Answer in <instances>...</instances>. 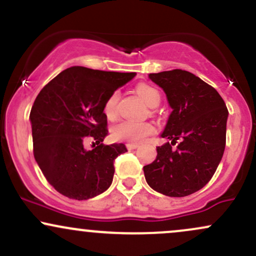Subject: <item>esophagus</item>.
Masks as SVG:
<instances>
[{
    "instance_id": "esophagus-1",
    "label": "esophagus",
    "mask_w": 256,
    "mask_h": 256,
    "mask_svg": "<svg viewBox=\"0 0 256 256\" xmlns=\"http://www.w3.org/2000/svg\"><path fill=\"white\" fill-rule=\"evenodd\" d=\"M126 148H128V150H134V149L138 148V144H136V143H128V144H126Z\"/></svg>"
}]
</instances>
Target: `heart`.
Instances as JSON below:
<instances>
[{"label":"heart","mask_w":256,"mask_h":256,"mask_svg":"<svg viewBox=\"0 0 256 256\" xmlns=\"http://www.w3.org/2000/svg\"><path fill=\"white\" fill-rule=\"evenodd\" d=\"M136 92L149 107L158 104L160 102V92L154 86L148 84H140L136 88ZM119 101V92L116 91L106 101L104 112L108 119H114L116 116V106ZM154 132V128L148 122H120L112 128V136L114 140L122 142L140 143L144 140Z\"/></svg>","instance_id":"b5f03b06"}]
</instances>
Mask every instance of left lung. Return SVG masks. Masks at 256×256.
<instances>
[{
	"mask_svg": "<svg viewBox=\"0 0 256 256\" xmlns=\"http://www.w3.org/2000/svg\"><path fill=\"white\" fill-rule=\"evenodd\" d=\"M149 79L166 94L172 108L156 146V158L143 167L146 183L155 192L183 198L198 192L213 177L226 143L228 112L218 91L183 70L150 73ZM180 139L176 151L172 146Z\"/></svg>",
	"mask_w": 256,
	"mask_h": 256,
	"instance_id": "1",
	"label": "left lung"
}]
</instances>
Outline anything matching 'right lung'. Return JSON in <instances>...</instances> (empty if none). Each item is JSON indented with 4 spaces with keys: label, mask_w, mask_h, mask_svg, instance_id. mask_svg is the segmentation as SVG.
I'll return each instance as SVG.
<instances>
[{
    "label": "right lung",
    "mask_w": 256,
    "mask_h": 256,
    "mask_svg": "<svg viewBox=\"0 0 256 256\" xmlns=\"http://www.w3.org/2000/svg\"><path fill=\"white\" fill-rule=\"evenodd\" d=\"M136 73L73 66L40 90L30 113L34 160L54 189L66 198L89 200L104 192L114 176V160L128 152L122 143L104 146L107 98ZM89 136L98 146L84 148Z\"/></svg>",
    "instance_id": "right-lung-1"
}]
</instances>
